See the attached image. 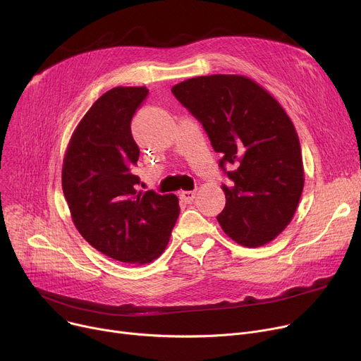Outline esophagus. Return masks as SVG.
I'll list each match as a JSON object with an SVG mask.
<instances>
[{
    "label": "esophagus",
    "mask_w": 361,
    "mask_h": 361,
    "mask_svg": "<svg viewBox=\"0 0 361 361\" xmlns=\"http://www.w3.org/2000/svg\"><path fill=\"white\" fill-rule=\"evenodd\" d=\"M196 197V192H180V199L185 203L193 202Z\"/></svg>",
    "instance_id": "esophagus-1"
}]
</instances>
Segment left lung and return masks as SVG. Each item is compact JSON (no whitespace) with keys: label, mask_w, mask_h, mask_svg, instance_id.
Listing matches in <instances>:
<instances>
[{"label":"left lung","mask_w":361,"mask_h":361,"mask_svg":"<svg viewBox=\"0 0 361 361\" xmlns=\"http://www.w3.org/2000/svg\"><path fill=\"white\" fill-rule=\"evenodd\" d=\"M174 97L202 123L219 166L225 207L221 228L244 247H260L291 222L305 187L301 147L288 114L255 80L238 74H212L173 86Z\"/></svg>","instance_id":"obj_1"}]
</instances>
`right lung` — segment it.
Listing matches in <instances>:
<instances>
[{
    "instance_id": "1",
    "label": "right lung",
    "mask_w": 361,
    "mask_h": 361,
    "mask_svg": "<svg viewBox=\"0 0 361 361\" xmlns=\"http://www.w3.org/2000/svg\"><path fill=\"white\" fill-rule=\"evenodd\" d=\"M147 92L145 86L105 92L73 131L61 173L75 228L98 252L130 264L164 253L180 214L176 195L143 193L131 174L140 150L130 123Z\"/></svg>"
}]
</instances>
